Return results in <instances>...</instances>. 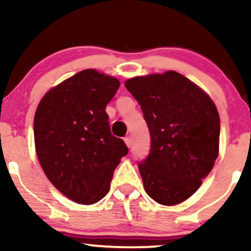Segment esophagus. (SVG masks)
I'll return each mask as SVG.
<instances>
[{
	"mask_svg": "<svg viewBox=\"0 0 251 251\" xmlns=\"http://www.w3.org/2000/svg\"><path fill=\"white\" fill-rule=\"evenodd\" d=\"M124 140H125L126 145H127L128 148H131V146H132V138L131 137H126Z\"/></svg>",
	"mask_w": 251,
	"mask_h": 251,
	"instance_id": "34e87169",
	"label": "esophagus"
}]
</instances>
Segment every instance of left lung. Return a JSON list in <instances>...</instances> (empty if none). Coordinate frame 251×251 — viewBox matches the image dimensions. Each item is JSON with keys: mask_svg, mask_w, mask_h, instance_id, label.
<instances>
[{"mask_svg": "<svg viewBox=\"0 0 251 251\" xmlns=\"http://www.w3.org/2000/svg\"><path fill=\"white\" fill-rule=\"evenodd\" d=\"M125 87L139 102L151 137L138 164L152 200L175 205L188 200L218 155L220 114L204 91L177 72L135 76Z\"/></svg>", "mask_w": 251, "mask_h": 251, "instance_id": "left-lung-1", "label": "left lung"}]
</instances>
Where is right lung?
<instances>
[{
  "label": "right lung",
  "mask_w": 251,
  "mask_h": 251,
  "mask_svg": "<svg viewBox=\"0 0 251 251\" xmlns=\"http://www.w3.org/2000/svg\"><path fill=\"white\" fill-rule=\"evenodd\" d=\"M119 86L116 77L85 70L47 92L36 108L39 162L50 183L76 203L102 200L128 153L124 140L112 135L106 113Z\"/></svg>",
  "instance_id": "1"
}]
</instances>
